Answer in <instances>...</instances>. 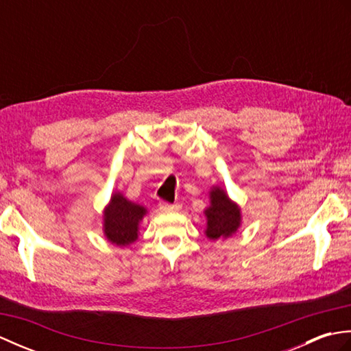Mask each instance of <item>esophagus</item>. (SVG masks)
Returning <instances> with one entry per match:
<instances>
[{"label":"esophagus","instance_id":"esophagus-1","mask_svg":"<svg viewBox=\"0 0 351 351\" xmlns=\"http://www.w3.org/2000/svg\"><path fill=\"white\" fill-rule=\"evenodd\" d=\"M160 208L162 211H180L181 205L180 204H169V202H161Z\"/></svg>","mask_w":351,"mask_h":351}]
</instances>
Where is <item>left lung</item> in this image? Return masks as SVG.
<instances>
[{
	"label": "left lung",
	"instance_id": "obj_1",
	"mask_svg": "<svg viewBox=\"0 0 351 351\" xmlns=\"http://www.w3.org/2000/svg\"><path fill=\"white\" fill-rule=\"evenodd\" d=\"M206 217L205 235L215 241L232 237L241 225V210L229 199L221 187H213L210 191V206L204 211Z\"/></svg>",
	"mask_w": 351,
	"mask_h": 351
}]
</instances>
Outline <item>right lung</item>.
<instances>
[{
  "instance_id": "obj_1",
  "label": "right lung",
  "mask_w": 351,
  "mask_h": 351,
  "mask_svg": "<svg viewBox=\"0 0 351 351\" xmlns=\"http://www.w3.org/2000/svg\"><path fill=\"white\" fill-rule=\"evenodd\" d=\"M146 213L145 206L131 202L122 193H113L104 210V235L121 247L132 244L138 238L140 221Z\"/></svg>"
}]
</instances>
